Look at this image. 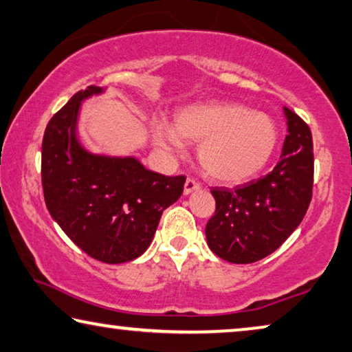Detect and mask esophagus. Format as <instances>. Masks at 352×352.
Returning <instances> with one entry per match:
<instances>
[{"mask_svg":"<svg viewBox=\"0 0 352 352\" xmlns=\"http://www.w3.org/2000/svg\"><path fill=\"white\" fill-rule=\"evenodd\" d=\"M197 190H201V183L194 180V178H186L185 186H183V194L188 196V194H191L192 191H197Z\"/></svg>","mask_w":352,"mask_h":352,"instance_id":"34e87169","label":"esophagus"}]
</instances>
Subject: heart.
I'll list each match as a JSON object with an SVG mask.
<instances>
[{
  "instance_id": "b5f03b06",
  "label": "heart",
  "mask_w": 352,
  "mask_h": 352,
  "mask_svg": "<svg viewBox=\"0 0 352 352\" xmlns=\"http://www.w3.org/2000/svg\"><path fill=\"white\" fill-rule=\"evenodd\" d=\"M155 144L180 153L186 140L199 142V162L218 182L240 183L269 164L278 144V129L267 113L230 102H204L182 109L170 126L151 124Z\"/></svg>"
}]
</instances>
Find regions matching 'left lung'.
<instances>
[{
    "mask_svg": "<svg viewBox=\"0 0 352 352\" xmlns=\"http://www.w3.org/2000/svg\"><path fill=\"white\" fill-rule=\"evenodd\" d=\"M285 117L287 135L275 169L234 190H212L217 210L206 226L207 243L232 264H251L280 248L311 202V131L291 109L285 107Z\"/></svg>",
    "mask_w": 352,
    "mask_h": 352,
    "instance_id": "8db88e82",
    "label": "left lung"
}]
</instances>
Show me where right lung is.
I'll use <instances>...</instances> for the list:
<instances>
[{
    "label": "right lung",
    "mask_w": 352,
    "mask_h": 352,
    "mask_svg": "<svg viewBox=\"0 0 352 352\" xmlns=\"http://www.w3.org/2000/svg\"><path fill=\"white\" fill-rule=\"evenodd\" d=\"M102 91L94 85L80 90L50 118L42 139V190L52 218L78 248L96 261L122 264L145 253L186 178L151 172L133 156L83 148L77 139L80 104Z\"/></svg>",
    "instance_id": "add662e5"
}]
</instances>
